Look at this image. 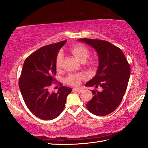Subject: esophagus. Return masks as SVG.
<instances>
[{
	"label": "esophagus",
	"instance_id": "34e87169",
	"mask_svg": "<svg viewBox=\"0 0 148 148\" xmlns=\"http://www.w3.org/2000/svg\"><path fill=\"white\" fill-rule=\"evenodd\" d=\"M72 91H74V92H77L78 93H80L81 92H83V90L80 88H73L72 89Z\"/></svg>",
	"mask_w": 148,
	"mask_h": 148
}]
</instances>
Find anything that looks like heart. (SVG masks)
<instances>
[{
    "label": "heart",
    "instance_id": "heart-1",
    "mask_svg": "<svg viewBox=\"0 0 148 148\" xmlns=\"http://www.w3.org/2000/svg\"><path fill=\"white\" fill-rule=\"evenodd\" d=\"M71 51L76 58L78 61L81 62H86L90 55L89 49L83 45H76L71 48ZM63 60V54L59 53L56 56L55 65L56 67L59 69L60 67ZM84 76L82 74H70L65 78V82L71 86H77L79 84L82 78Z\"/></svg>",
    "mask_w": 148,
    "mask_h": 148
}]
</instances>
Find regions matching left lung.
I'll list each match as a JSON object with an SVG mask.
<instances>
[{
  "instance_id": "1",
  "label": "left lung",
  "mask_w": 148,
  "mask_h": 148,
  "mask_svg": "<svg viewBox=\"0 0 148 148\" xmlns=\"http://www.w3.org/2000/svg\"><path fill=\"white\" fill-rule=\"evenodd\" d=\"M78 40L93 47L99 56L97 74L86 86L102 88V92L92 90L93 96L86 106L93 114L108 115L121 102L129 81L130 65L121 49L109 42L87 38Z\"/></svg>"
}]
</instances>
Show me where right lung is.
<instances>
[{
  "label": "right lung",
  "mask_w": 148,
  "mask_h": 148,
  "mask_svg": "<svg viewBox=\"0 0 148 148\" xmlns=\"http://www.w3.org/2000/svg\"><path fill=\"white\" fill-rule=\"evenodd\" d=\"M67 40L37 49L25 59L19 79V87L25 103L31 112L44 120H51L61 114L72 88L60 87L57 93L49 92L55 82L56 58Z\"/></svg>",
  "instance_id": "obj_1"
}]
</instances>
